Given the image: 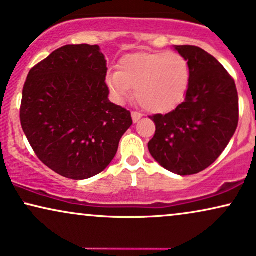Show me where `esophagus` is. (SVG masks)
Wrapping results in <instances>:
<instances>
[{
	"instance_id": "obj_1",
	"label": "esophagus",
	"mask_w": 256,
	"mask_h": 256,
	"mask_svg": "<svg viewBox=\"0 0 256 256\" xmlns=\"http://www.w3.org/2000/svg\"><path fill=\"white\" fill-rule=\"evenodd\" d=\"M132 121H134L136 124V122H138L142 118V115L138 112H132Z\"/></svg>"
}]
</instances>
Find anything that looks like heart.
<instances>
[{"label":"heart","instance_id":"1","mask_svg":"<svg viewBox=\"0 0 256 256\" xmlns=\"http://www.w3.org/2000/svg\"><path fill=\"white\" fill-rule=\"evenodd\" d=\"M112 95L122 102L135 89L136 101L150 112H168L184 101L190 84V67L184 55L168 52H135L124 56L120 70L106 78Z\"/></svg>","mask_w":256,"mask_h":256}]
</instances>
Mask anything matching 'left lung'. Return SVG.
I'll use <instances>...</instances> for the list:
<instances>
[{
	"label": "left lung",
	"instance_id": "left-lung-1",
	"mask_svg": "<svg viewBox=\"0 0 256 256\" xmlns=\"http://www.w3.org/2000/svg\"><path fill=\"white\" fill-rule=\"evenodd\" d=\"M190 67L184 101L168 114L150 116L152 156L178 175L198 174L216 161L236 130V86L214 56L195 46H175Z\"/></svg>",
	"mask_w": 256,
	"mask_h": 256
}]
</instances>
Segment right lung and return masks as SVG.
Returning a JSON list of instances; mask_svg holds the SVG:
<instances>
[{
  "instance_id": "1",
  "label": "right lung",
  "mask_w": 256,
  "mask_h": 256,
  "mask_svg": "<svg viewBox=\"0 0 256 256\" xmlns=\"http://www.w3.org/2000/svg\"><path fill=\"white\" fill-rule=\"evenodd\" d=\"M98 46L68 44L29 72L20 120L38 158L62 176L84 180L104 172L130 112L112 104L107 63Z\"/></svg>"
}]
</instances>
